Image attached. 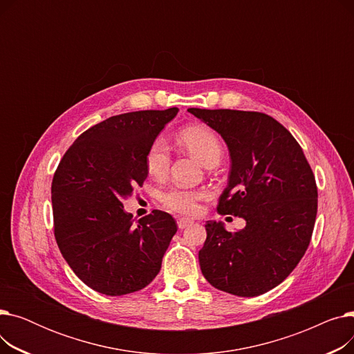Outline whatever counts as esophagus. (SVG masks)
Masks as SVG:
<instances>
[{
    "label": "esophagus",
    "instance_id": "obj_1",
    "mask_svg": "<svg viewBox=\"0 0 354 354\" xmlns=\"http://www.w3.org/2000/svg\"><path fill=\"white\" fill-rule=\"evenodd\" d=\"M192 224H194L192 219H188V218H179V219H178V227H179V230L187 228V227H189V225H192Z\"/></svg>",
    "mask_w": 354,
    "mask_h": 354
}]
</instances>
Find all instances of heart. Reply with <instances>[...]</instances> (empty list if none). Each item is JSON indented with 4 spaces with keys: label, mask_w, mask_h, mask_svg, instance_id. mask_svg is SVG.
Listing matches in <instances>:
<instances>
[{
    "label": "heart",
    "mask_w": 354,
    "mask_h": 354,
    "mask_svg": "<svg viewBox=\"0 0 354 354\" xmlns=\"http://www.w3.org/2000/svg\"><path fill=\"white\" fill-rule=\"evenodd\" d=\"M179 143L205 166L218 165L224 147L219 138L211 129L203 126H191L183 129L178 136ZM171 165L169 145L163 138H156L146 152V169L153 178H163ZM205 192L198 189H187L182 187H169L159 194L162 205L182 215H195L199 211V201Z\"/></svg>",
    "instance_id": "heart-1"
}]
</instances>
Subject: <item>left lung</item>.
Wrapping results in <instances>:
<instances>
[{"instance_id":"left-lung-1","label":"left lung","mask_w":354,"mask_h":354,"mask_svg":"<svg viewBox=\"0 0 354 354\" xmlns=\"http://www.w3.org/2000/svg\"><path fill=\"white\" fill-rule=\"evenodd\" d=\"M225 140L231 169L218 212L244 218L228 232L208 221L199 251L203 277L238 297L264 294L283 283L310 244L317 185L303 149L288 130L259 111L188 109Z\"/></svg>"}]
</instances>
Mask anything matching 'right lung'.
<instances>
[{"label": "right lung", "mask_w": 354, "mask_h": 354, "mask_svg": "<svg viewBox=\"0 0 354 354\" xmlns=\"http://www.w3.org/2000/svg\"><path fill=\"white\" fill-rule=\"evenodd\" d=\"M178 111H130L91 126L53 176L55 241L74 274L97 292L139 291L160 271L176 221L155 209L135 222L123 201L143 185L147 149Z\"/></svg>", "instance_id": "add662e5"}]
</instances>
